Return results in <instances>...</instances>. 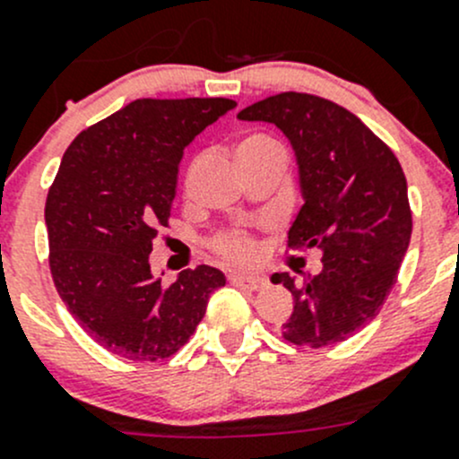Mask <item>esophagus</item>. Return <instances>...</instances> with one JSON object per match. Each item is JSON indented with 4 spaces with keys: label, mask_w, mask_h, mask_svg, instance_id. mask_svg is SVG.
Listing matches in <instances>:
<instances>
[{
    "label": "esophagus",
    "mask_w": 459,
    "mask_h": 459,
    "mask_svg": "<svg viewBox=\"0 0 459 459\" xmlns=\"http://www.w3.org/2000/svg\"><path fill=\"white\" fill-rule=\"evenodd\" d=\"M229 280H230V284L239 286V289H248V290H259L268 284L266 277L248 275V273H233Z\"/></svg>",
    "instance_id": "1"
}]
</instances>
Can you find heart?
I'll list each match as a JSON object with an SVG mask.
<instances>
[{"label": "heart", "instance_id": "b5f03b06", "mask_svg": "<svg viewBox=\"0 0 459 459\" xmlns=\"http://www.w3.org/2000/svg\"><path fill=\"white\" fill-rule=\"evenodd\" d=\"M268 146H280L277 142H273L271 137L266 135H248L239 142L238 152H247V151H259V148H268ZM215 251L221 253L226 259H233V262H248L255 253V242L248 233L244 230H226V233L217 235L215 238Z\"/></svg>", "mask_w": 459, "mask_h": 459}]
</instances>
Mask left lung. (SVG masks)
I'll return each mask as SVG.
<instances>
[{
  "instance_id": "1",
  "label": "left lung",
  "mask_w": 459,
  "mask_h": 459,
  "mask_svg": "<svg viewBox=\"0 0 459 459\" xmlns=\"http://www.w3.org/2000/svg\"><path fill=\"white\" fill-rule=\"evenodd\" d=\"M244 122L275 124L295 151L299 208L289 248H317L322 271L302 284L275 273L293 293L281 326L290 344H337L377 316L411 242V206L400 161L377 135L335 101L280 92L239 110Z\"/></svg>"
}]
</instances>
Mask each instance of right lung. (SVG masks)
I'll return each instance as SVG.
<instances>
[{"mask_svg":"<svg viewBox=\"0 0 459 459\" xmlns=\"http://www.w3.org/2000/svg\"><path fill=\"white\" fill-rule=\"evenodd\" d=\"M235 106L224 97L135 100L64 152L44 211L50 275L80 326L119 358L178 353L226 284L202 264L166 286L148 255L169 226L184 148Z\"/></svg>","mask_w":459,"mask_h":459,"instance_id":"right-lung-1","label":"right lung"}]
</instances>
